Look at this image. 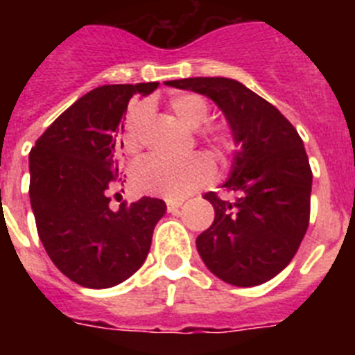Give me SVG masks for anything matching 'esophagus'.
I'll return each mask as SVG.
<instances>
[{
    "label": "esophagus",
    "instance_id": "esophagus-1",
    "mask_svg": "<svg viewBox=\"0 0 355 355\" xmlns=\"http://www.w3.org/2000/svg\"><path fill=\"white\" fill-rule=\"evenodd\" d=\"M181 205H183L181 200H167L168 213H175V211H178V209L181 208Z\"/></svg>",
    "mask_w": 355,
    "mask_h": 355
}]
</instances>
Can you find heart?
<instances>
[{
	"mask_svg": "<svg viewBox=\"0 0 355 355\" xmlns=\"http://www.w3.org/2000/svg\"><path fill=\"white\" fill-rule=\"evenodd\" d=\"M168 108L184 126L192 130L205 124L209 115L208 101L193 92L174 94L168 99ZM149 117L150 106L147 103H140L126 115L122 128V146L130 155L139 153L142 147L144 131ZM211 175L213 165L205 155H193L184 159H165L153 156L135 165L133 184L144 193L181 199L211 180Z\"/></svg>",
	"mask_w": 355,
	"mask_h": 355,
	"instance_id": "obj_1",
	"label": "heart"
}]
</instances>
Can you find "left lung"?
I'll return each mask as SVG.
<instances>
[{"mask_svg":"<svg viewBox=\"0 0 355 355\" xmlns=\"http://www.w3.org/2000/svg\"><path fill=\"white\" fill-rule=\"evenodd\" d=\"M168 87L209 97L238 147L222 187L205 193L215 220L196 240L208 270L233 286H258L284 270L309 224L313 174L304 142L274 105L231 78H184Z\"/></svg>","mask_w":355,"mask_h":355,"instance_id":"left-lung-1","label":"left lung"}]
</instances>
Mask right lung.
<instances>
[{"instance_id":"add662e5","label":"right lung","mask_w":355,"mask_h":355,"mask_svg":"<svg viewBox=\"0 0 355 355\" xmlns=\"http://www.w3.org/2000/svg\"><path fill=\"white\" fill-rule=\"evenodd\" d=\"M158 81L103 85L53 122L30 150V202L44 249L55 266L85 288L126 281L146 261L153 231L165 215L162 199L142 197L110 208L117 181L122 128L133 96Z\"/></svg>"}]
</instances>
